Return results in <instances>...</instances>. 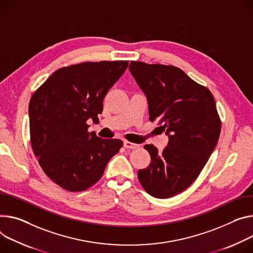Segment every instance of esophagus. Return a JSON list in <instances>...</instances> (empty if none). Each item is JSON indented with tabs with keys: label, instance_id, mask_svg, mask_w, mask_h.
I'll use <instances>...</instances> for the list:
<instances>
[{
	"label": "esophagus",
	"instance_id": "esophagus-1",
	"mask_svg": "<svg viewBox=\"0 0 253 253\" xmlns=\"http://www.w3.org/2000/svg\"><path fill=\"white\" fill-rule=\"evenodd\" d=\"M124 147H125V148H129V149H136V148L139 147V145L136 144V143H133V142H130V141L125 140V141H124Z\"/></svg>",
	"mask_w": 253,
	"mask_h": 253
}]
</instances>
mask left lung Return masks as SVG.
I'll use <instances>...</instances> for the list:
<instances>
[{"label":"left lung","mask_w":253,"mask_h":253,"mask_svg":"<svg viewBox=\"0 0 253 253\" xmlns=\"http://www.w3.org/2000/svg\"><path fill=\"white\" fill-rule=\"evenodd\" d=\"M129 70L147 97L149 120L169 137L162 152L144 146L151 162L138 170V179L154 198L173 197L196 180L217 145L221 120L215 99L176 66L130 61Z\"/></svg>","instance_id":"obj_1"}]
</instances>
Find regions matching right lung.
Instances as JSON below:
<instances>
[{
    "label": "right lung",
    "mask_w": 253,
    "mask_h": 253,
    "mask_svg": "<svg viewBox=\"0 0 253 253\" xmlns=\"http://www.w3.org/2000/svg\"><path fill=\"white\" fill-rule=\"evenodd\" d=\"M128 60L86 61L59 68L29 103L30 141L39 166L52 181L82 192L102 177L120 139L88 132L87 119L98 120L109 89L124 74Z\"/></svg>",
    "instance_id": "1"
}]
</instances>
